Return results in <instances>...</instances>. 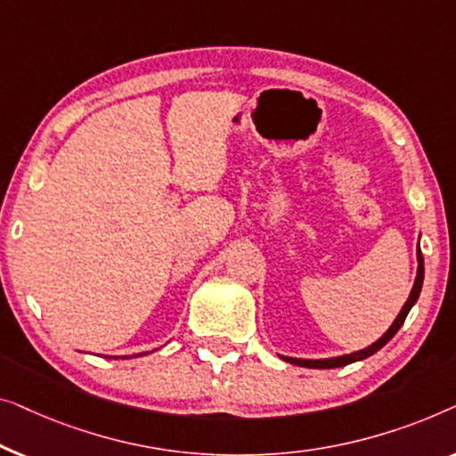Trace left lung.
<instances>
[{"label": "left lung", "mask_w": 456, "mask_h": 456, "mask_svg": "<svg viewBox=\"0 0 456 456\" xmlns=\"http://www.w3.org/2000/svg\"><path fill=\"white\" fill-rule=\"evenodd\" d=\"M421 285H423V256H421V249H419V243H418V274H415V283H413V289L409 293V297L405 301V305H403V310L399 312V316L395 318V322L390 324V329L384 332V335L378 338L376 343H371L370 347H365L362 351H355V354H347V355H338V357H326V359H297V357H287V355H279L281 359H285V362L295 363V365H301V368H318V370H326V368H343V365L347 363H354V362H362V359L374 355L376 351H380L384 345H387L390 338H393L399 329L405 322L407 314L411 307L415 305V301H418L419 293H421Z\"/></svg>", "instance_id": "obj_1"}]
</instances>
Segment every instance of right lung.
<instances>
[{"label":"right lung","instance_id":"right-lung-1","mask_svg":"<svg viewBox=\"0 0 456 456\" xmlns=\"http://www.w3.org/2000/svg\"><path fill=\"white\" fill-rule=\"evenodd\" d=\"M140 355H144V354H140Z\"/></svg>","mask_w":456,"mask_h":456}]
</instances>
